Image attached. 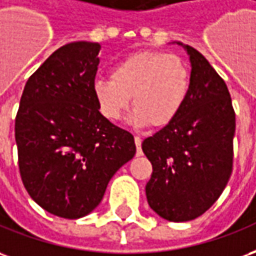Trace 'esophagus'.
Returning a JSON list of instances; mask_svg holds the SVG:
<instances>
[{"label":"esophagus","instance_id":"obj_1","mask_svg":"<svg viewBox=\"0 0 256 256\" xmlns=\"http://www.w3.org/2000/svg\"><path fill=\"white\" fill-rule=\"evenodd\" d=\"M141 138L140 137H134V142H136V146H137V156L142 155V151H141Z\"/></svg>","mask_w":256,"mask_h":256}]
</instances>
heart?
I'll use <instances>...</instances> for the list:
<instances>
[{"mask_svg": "<svg viewBox=\"0 0 256 256\" xmlns=\"http://www.w3.org/2000/svg\"><path fill=\"white\" fill-rule=\"evenodd\" d=\"M101 115L120 119L130 105L128 122L136 128L152 123L164 128L183 110L190 92V70L182 58L160 51H138L128 55L110 69V78L92 86Z\"/></svg>", "mask_w": 256, "mask_h": 256, "instance_id": "b5f03b06", "label": "heart"}]
</instances>
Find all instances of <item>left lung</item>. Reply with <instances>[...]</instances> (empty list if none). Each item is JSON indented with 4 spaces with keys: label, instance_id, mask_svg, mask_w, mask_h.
<instances>
[{
    "label": "left lung",
    "instance_id": "left-lung-1",
    "mask_svg": "<svg viewBox=\"0 0 256 256\" xmlns=\"http://www.w3.org/2000/svg\"><path fill=\"white\" fill-rule=\"evenodd\" d=\"M173 44L188 55L190 92L178 118L141 146L152 164L148 205L166 220L188 222L216 202L230 178L236 115L228 86L206 58Z\"/></svg>",
    "mask_w": 256,
    "mask_h": 256
}]
</instances>
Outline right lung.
Listing matches in <instances>:
<instances>
[{
    "label": "right lung",
    "mask_w": 256,
    "mask_h": 256,
    "mask_svg": "<svg viewBox=\"0 0 256 256\" xmlns=\"http://www.w3.org/2000/svg\"><path fill=\"white\" fill-rule=\"evenodd\" d=\"M101 46L58 48L24 86L15 120L22 182L33 201L65 219L88 215L136 154L132 134L105 119L94 97Z\"/></svg>",
    "instance_id": "1"
}]
</instances>
